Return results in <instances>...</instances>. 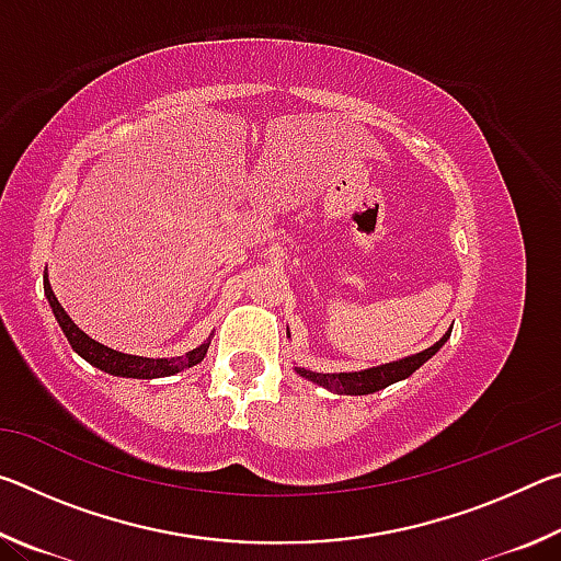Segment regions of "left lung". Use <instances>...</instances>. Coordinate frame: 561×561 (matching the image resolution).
I'll return each instance as SVG.
<instances>
[{"label": "left lung", "mask_w": 561, "mask_h": 561, "mask_svg": "<svg viewBox=\"0 0 561 561\" xmlns=\"http://www.w3.org/2000/svg\"><path fill=\"white\" fill-rule=\"evenodd\" d=\"M450 331L438 341V344H433L431 348L421 351V354L408 356V358H401V360H393V364H386V366L368 368V371H356V374H317V371H307V368H299L297 366V374L304 376V378H309V381H314L319 386L331 388V391H336V393H346V396L376 393V391H381V388L391 386L396 381H403V378L411 376L415 368H421L431 356L438 354V348L445 344V341H448Z\"/></svg>", "instance_id": "1"}]
</instances>
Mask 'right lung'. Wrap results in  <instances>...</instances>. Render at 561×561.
Here are the masks:
<instances>
[{"instance_id":"right-lung-1","label":"right lung","mask_w":561,"mask_h":561,"mask_svg":"<svg viewBox=\"0 0 561 561\" xmlns=\"http://www.w3.org/2000/svg\"><path fill=\"white\" fill-rule=\"evenodd\" d=\"M44 294H46V299H49L54 317H56V321H59V327L66 334V339H69V344L76 354L87 358L91 366H96V368H101V371L113 374V376H126V378L173 376L178 371H183V368L201 364L207 354V346H210V341H207V344L187 351L185 356H173V358H146V356L121 354V351H113L108 346L99 344V341H93L91 336L83 334V331L73 324L71 317L66 314L64 307L59 304V299L54 297L49 279H44Z\"/></svg>"}]
</instances>
